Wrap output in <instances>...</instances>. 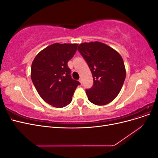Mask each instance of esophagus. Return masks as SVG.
Here are the masks:
<instances>
[{
    "label": "esophagus",
    "mask_w": 158,
    "mask_h": 158,
    "mask_svg": "<svg viewBox=\"0 0 158 158\" xmlns=\"http://www.w3.org/2000/svg\"><path fill=\"white\" fill-rule=\"evenodd\" d=\"M79 82H80V83L81 84H82V79L80 78V79L79 80Z\"/></svg>",
    "instance_id": "obj_1"
}]
</instances>
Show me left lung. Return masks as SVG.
Returning <instances> with one entry per match:
<instances>
[{
	"mask_svg": "<svg viewBox=\"0 0 158 158\" xmlns=\"http://www.w3.org/2000/svg\"><path fill=\"white\" fill-rule=\"evenodd\" d=\"M78 51L92 72L93 86L85 89L89 101L104 106L115 98L123 87L126 70L123 58L111 47L99 41L83 43Z\"/></svg>",
	"mask_w": 158,
	"mask_h": 158,
	"instance_id": "obj_1",
	"label": "left lung"
}]
</instances>
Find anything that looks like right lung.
I'll return each instance as SVG.
<instances>
[{
  "mask_svg": "<svg viewBox=\"0 0 158 158\" xmlns=\"http://www.w3.org/2000/svg\"><path fill=\"white\" fill-rule=\"evenodd\" d=\"M78 44L55 43L41 51L33 60L31 78L38 94L55 107H64L73 99L80 82L70 76L68 62L74 56Z\"/></svg>",
  "mask_w": 158,
  "mask_h": 158,
  "instance_id": "add662e5",
  "label": "right lung"
}]
</instances>
